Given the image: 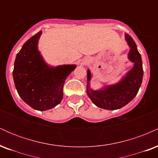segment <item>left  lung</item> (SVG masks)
Here are the masks:
<instances>
[{"instance_id": "8db88e82", "label": "left lung", "mask_w": 158, "mask_h": 158, "mask_svg": "<svg viewBox=\"0 0 158 158\" xmlns=\"http://www.w3.org/2000/svg\"><path fill=\"white\" fill-rule=\"evenodd\" d=\"M125 39L130 48L128 59L133 63V67L120 80L94 90L90 88L93 75L89 69L87 71V94L95 106L103 109L117 110L126 106L136 97L141 86L143 77L141 56L131 36L125 34Z\"/></svg>"}]
</instances>
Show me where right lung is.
I'll return each instance as SVG.
<instances>
[{"label":"right lung","mask_w":158,"mask_h":158,"mask_svg":"<svg viewBox=\"0 0 158 158\" xmlns=\"http://www.w3.org/2000/svg\"><path fill=\"white\" fill-rule=\"evenodd\" d=\"M41 34L39 32L23 44L16 56L12 76L23 102L35 110H47L61 102L64 81L77 65L48 64L38 47Z\"/></svg>","instance_id":"add662e5"}]
</instances>
